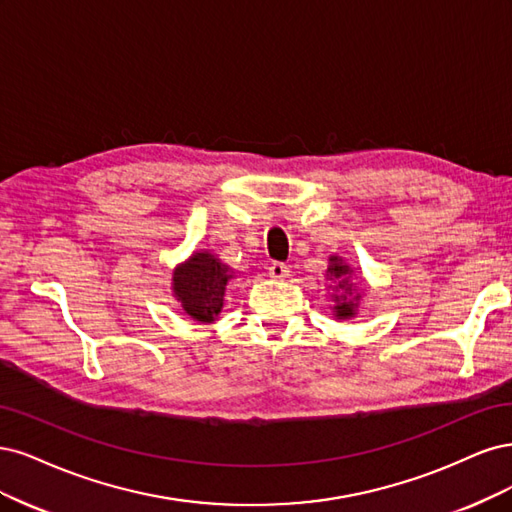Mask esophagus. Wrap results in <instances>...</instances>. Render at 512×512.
Listing matches in <instances>:
<instances>
[{"label": "esophagus", "mask_w": 512, "mask_h": 512, "mask_svg": "<svg viewBox=\"0 0 512 512\" xmlns=\"http://www.w3.org/2000/svg\"><path fill=\"white\" fill-rule=\"evenodd\" d=\"M268 270H270V276H272L274 280H283V278L289 276V266H285L283 261H272Z\"/></svg>", "instance_id": "34e87169"}]
</instances>
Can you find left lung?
Wrapping results in <instances>:
<instances>
[{"label":"left lung","mask_w":512,"mask_h":512,"mask_svg":"<svg viewBox=\"0 0 512 512\" xmlns=\"http://www.w3.org/2000/svg\"><path fill=\"white\" fill-rule=\"evenodd\" d=\"M329 261H332V266L327 268V272L338 280V287L336 289L351 291V283H349L351 270H349V266H344L342 259H338V257H332ZM357 298H359V295H357ZM334 310H336V317L346 319V317H353L355 315V304L351 300H346V295H336V308Z\"/></svg>","instance_id":"left-lung-1"}]
</instances>
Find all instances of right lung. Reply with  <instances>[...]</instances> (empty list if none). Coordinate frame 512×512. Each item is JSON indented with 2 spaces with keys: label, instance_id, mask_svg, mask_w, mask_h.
I'll list each match as a JSON object with an SVG mask.
<instances>
[{
  "label": "right lung",
  "instance_id": "obj_1",
  "mask_svg": "<svg viewBox=\"0 0 512 512\" xmlns=\"http://www.w3.org/2000/svg\"><path fill=\"white\" fill-rule=\"evenodd\" d=\"M229 278H232L229 268L217 257L210 253H195L185 266L174 272V293L191 319L210 323L217 319L223 308Z\"/></svg>",
  "mask_w": 512,
  "mask_h": 512
}]
</instances>
